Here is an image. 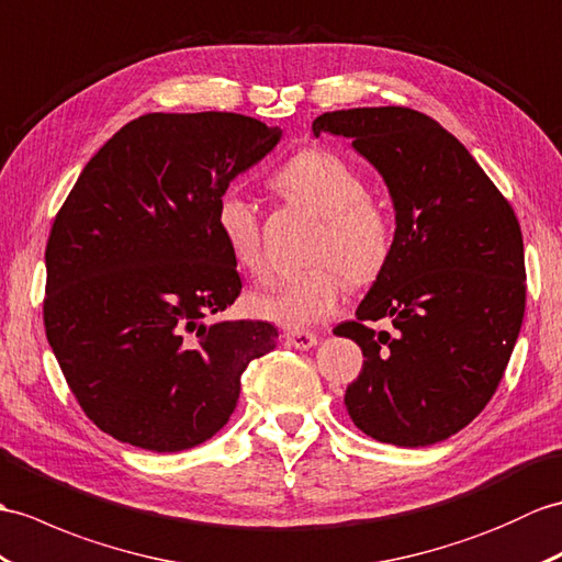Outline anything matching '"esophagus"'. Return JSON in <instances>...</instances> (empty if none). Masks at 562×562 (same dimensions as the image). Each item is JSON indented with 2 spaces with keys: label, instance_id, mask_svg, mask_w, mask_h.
Returning <instances> with one entry per match:
<instances>
[{
  "label": "esophagus",
  "instance_id": "obj_1",
  "mask_svg": "<svg viewBox=\"0 0 562 562\" xmlns=\"http://www.w3.org/2000/svg\"><path fill=\"white\" fill-rule=\"evenodd\" d=\"M284 340H286V345L294 347V349H311V347L318 345V335L311 333V330H292V333L284 335Z\"/></svg>",
  "mask_w": 562,
  "mask_h": 562
}]
</instances>
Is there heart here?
Instances as JSON below:
<instances>
[{
  "label": "heart",
  "instance_id": "heart-1",
  "mask_svg": "<svg viewBox=\"0 0 562 562\" xmlns=\"http://www.w3.org/2000/svg\"><path fill=\"white\" fill-rule=\"evenodd\" d=\"M272 187L321 217V229L311 246L316 266L292 272L270 290L258 292L251 304L260 318L284 328H304L323 321L340 302L342 271L357 286L381 276L393 254V220L381 203L367 195V179L359 169L342 155L323 148H304L292 155L272 177ZM215 222L234 263L254 278H263L268 263L256 205L227 191L217 201Z\"/></svg>",
  "mask_w": 562,
  "mask_h": 562
}]
</instances>
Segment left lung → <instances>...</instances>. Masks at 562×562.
<instances>
[{
  "label": "left lung",
  "instance_id": "obj_1",
  "mask_svg": "<svg viewBox=\"0 0 562 562\" xmlns=\"http://www.w3.org/2000/svg\"><path fill=\"white\" fill-rule=\"evenodd\" d=\"M351 138L395 207L393 254L335 335L363 351L345 404L363 434L424 448L486 407L525 318V244L513 205L462 143L409 108H355L313 120ZM387 317L394 328L373 331Z\"/></svg>",
  "mask_w": 562,
  "mask_h": 562
}]
</instances>
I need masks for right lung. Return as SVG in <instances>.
<instances>
[{
    "label": "right lung",
    "instance_id": "add662e5",
    "mask_svg": "<svg viewBox=\"0 0 562 562\" xmlns=\"http://www.w3.org/2000/svg\"><path fill=\"white\" fill-rule=\"evenodd\" d=\"M280 138L234 112H153L83 167L47 239L43 316L104 434L153 452L201 446L229 422L246 367L276 349V325L211 318L241 292L217 201Z\"/></svg>",
    "mask_w": 562,
    "mask_h": 562
}]
</instances>
